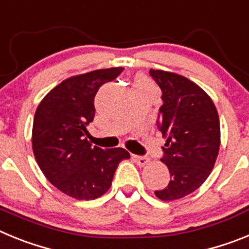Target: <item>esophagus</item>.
I'll list each match as a JSON object with an SVG mask.
<instances>
[{
    "label": "esophagus",
    "mask_w": 249,
    "mask_h": 249,
    "mask_svg": "<svg viewBox=\"0 0 249 249\" xmlns=\"http://www.w3.org/2000/svg\"><path fill=\"white\" fill-rule=\"evenodd\" d=\"M134 160L139 166H144L149 163V158L146 155H134Z\"/></svg>",
    "instance_id": "obj_1"
}]
</instances>
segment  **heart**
Returning <instances> with one entry per match:
<instances>
[{
    "instance_id": "1",
    "label": "heart",
    "mask_w": 249,
    "mask_h": 249,
    "mask_svg": "<svg viewBox=\"0 0 249 249\" xmlns=\"http://www.w3.org/2000/svg\"><path fill=\"white\" fill-rule=\"evenodd\" d=\"M148 81H146L145 79H139L138 80V83H137V85H148Z\"/></svg>"
}]
</instances>
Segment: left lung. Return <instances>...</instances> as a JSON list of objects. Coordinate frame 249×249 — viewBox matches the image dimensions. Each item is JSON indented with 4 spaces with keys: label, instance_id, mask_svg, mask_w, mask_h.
Listing matches in <instances>:
<instances>
[{
    "label": "left lung",
    "instance_id": "1",
    "mask_svg": "<svg viewBox=\"0 0 249 249\" xmlns=\"http://www.w3.org/2000/svg\"><path fill=\"white\" fill-rule=\"evenodd\" d=\"M161 90L158 129L166 142L160 160L170 181L155 190L161 200H176L193 193L211 174L220 146L219 118L208 94L187 77L163 70L149 71Z\"/></svg>",
    "mask_w": 249,
    "mask_h": 249
}]
</instances>
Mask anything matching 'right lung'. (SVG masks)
I'll return each instance as SVG.
<instances>
[{
  "instance_id": "right-lung-1",
  "label": "right lung",
  "mask_w": 249,
  "mask_h": 249,
  "mask_svg": "<svg viewBox=\"0 0 249 249\" xmlns=\"http://www.w3.org/2000/svg\"><path fill=\"white\" fill-rule=\"evenodd\" d=\"M123 68L69 77L53 88L36 109L32 149L47 180L75 199H96L109 190L119 163L130 154L123 148L91 146L85 135L94 120V98L101 85Z\"/></svg>"
}]
</instances>
